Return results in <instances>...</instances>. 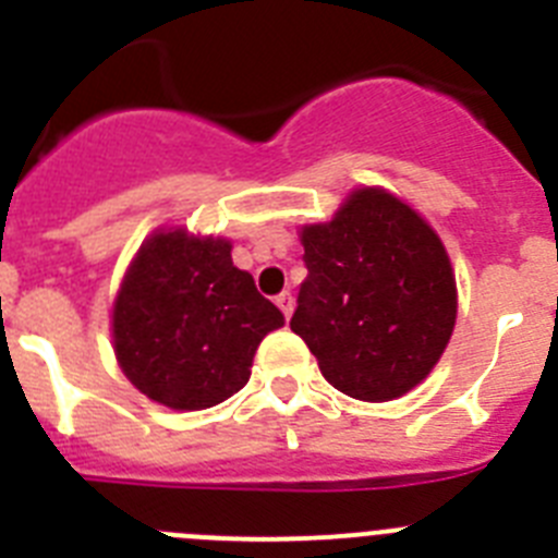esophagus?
<instances>
[{"mask_svg": "<svg viewBox=\"0 0 558 558\" xmlns=\"http://www.w3.org/2000/svg\"><path fill=\"white\" fill-rule=\"evenodd\" d=\"M276 304H279V310L284 313V318H290V315H293V293H290V290H284V293L276 295Z\"/></svg>", "mask_w": 558, "mask_h": 558, "instance_id": "esophagus-1", "label": "esophagus"}]
</instances>
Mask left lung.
Segmentation results:
<instances>
[{
	"instance_id": "8db88e82",
	"label": "left lung",
	"mask_w": 558,
	"mask_h": 558,
	"mask_svg": "<svg viewBox=\"0 0 558 558\" xmlns=\"http://www.w3.org/2000/svg\"><path fill=\"white\" fill-rule=\"evenodd\" d=\"M307 279L290 329L329 386L363 402L416 388L450 343L458 290L441 236L379 186H360L332 220L299 231Z\"/></svg>"
}]
</instances>
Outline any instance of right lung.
I'll list each match as a JSON object with an SVG mask.
<instances>
[{"label":"right lung","mask_w":558,"mask_h":558,"mask_svg":"<svg viewBox=\"0 0 558 558\" xmlns=\"http://www.w3.org/2000/svg\"><path fill=\"white\" fill-rule=\"evenodd\" d=\"M284 315L231 263L226 236L156 229L128 265L111 310L113 354L136 391L204 411L248 383L256 347Z\"/></svg>","instance_id":"add662e5"}]
</instances>
